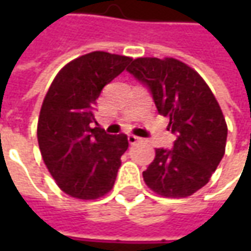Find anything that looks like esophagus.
Masks as SVG:
<instances>
[{"mask_svg": "<svg viewBox=\"0 0 251 251\" xmlns=\"http://www.w3.org/2000/svg\"><path fill=\"white\" fill-rule=\"evenodd\" d=\"M127 140H128V142H130L131 145H135L137 142H140L141 138L140 137H137V135H132V134H130V135L127 137Z\"/></svg>", "mask_w": 251, "mask_h": 251, "instance_id": "34e87169", "label": "esophagus"}]
</instances>
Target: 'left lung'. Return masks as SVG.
I'll return each instance as SVG.
<instances>
[{
  "mask_svg": "<svg viewBox=\"0 0 251 251\" xmlns=\"http://www.w3.org/2000/svg\"><path fill=\"white\" fill-rule=\"evenodd\" d=\"M127 71L147 86L176 135L172 150H156L142 173L147 186L162 197L194 194L225 153L227 127L215 96L193 68L175 58H137Z\"/></svg>",
  "mask_w": 251,
  "mask_h": 251,
  "instance_id": "left-lung-1",
  "label": "left lung"
}]
</instances>
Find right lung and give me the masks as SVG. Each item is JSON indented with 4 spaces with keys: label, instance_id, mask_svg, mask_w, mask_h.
<instances>
[{
    "label": "right lung",
    "instance_id": "1",
    "mask_svg": "<svg viewBox=\"0 0 251 251\" xmlns=\"http://www.w3.org/2000/svg\"><path fill=\"white\" fill-rule=\"evenodd\" d=\"M130 63L117 54H85L57 74L44 98L39 148L58 187L71 197L96 200L114 186L128 140L95 127V106L101 89Z\"/></svg>",
    "mask_w": 251,
    "mask_h": 251
}]
</instances>
